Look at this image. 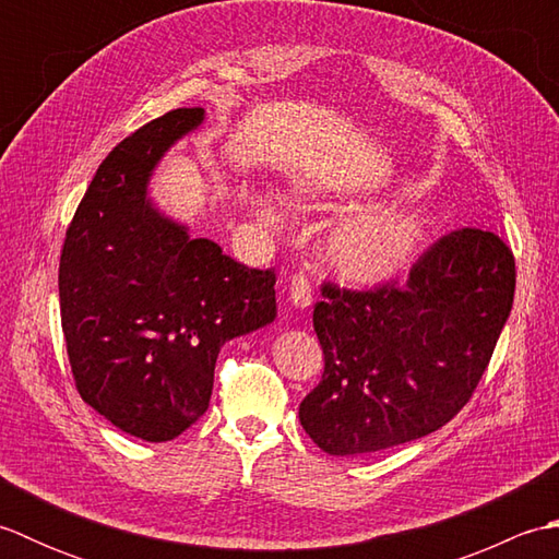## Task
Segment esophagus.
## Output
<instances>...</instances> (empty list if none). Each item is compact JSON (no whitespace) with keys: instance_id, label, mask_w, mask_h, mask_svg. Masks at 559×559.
<instances>
[{"instance_id":"34e87169","label":"esophagus","mask_w":559,"mask_h":559,"mask_svg":"<svg viewBox=\"0 0 559 559\" xmlns=\"http://www.w3.org/2000/svg\"><path fill=\"white\" fill-rule=\"evenodd\" d=\"M288 298L295 307H310L312 305V286H310V278L305 276V273H295L290 278V286H288Z\"/></svg>"}]
</instances>
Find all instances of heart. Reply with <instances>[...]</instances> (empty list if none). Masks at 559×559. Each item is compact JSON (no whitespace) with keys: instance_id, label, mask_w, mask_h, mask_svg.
I'll list each match as a JSON object with an SVG mask.
<instances>
[{"instance_id":"b5f03b06","label":"heart","mask_w":559,"mask_h":559,"mask_svg":"<svg viewBox=\"0 0 559 559\" xmlns=\"http://www.w3.org/2000/svg\"><path fill=\"white\" fill-rule=\"evenodd\" d=\"M261 218H271L266 201H257ZM427 235L423 216L406 209L358 213L341 223L329 240V259L343 278L377 286L401 276L420 254Z\"/></svg>"}]
</instances>
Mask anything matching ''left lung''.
Masks as SVG:
<instances>
[{
  "instance_id": "1",
  "label": "left lung",
  "mask_w": 559,
  "mask_h": 559,
  "mask_svg": "<svg viewBox=\"0 0 559 559\" xmlns=\"http://www.w3.org/2000/svg\"><path fill=\"white\" fill-rule=\"evenodd\" d=\"M514 254L500 235L459 228L370 290L324 281L314 331L324 374L300 423L331 456L413 442L466 406L512 312Z\"/></svg>"
}]
</instances>
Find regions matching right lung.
<instances>
[{
	"label": "right lung",
	"mask_w": 559,
	"mask_h": 559,
	"mask_svg": "<svg viewBox=\"0 0 559 559\" xmlns=\"http://www.w3.org/2000/svg\"><path fill=\"white\" fill-rule=\"evenodd\" d=\"M201 122V108H177L117 144L83 194L59 259L79 394L146 442H168L197 423L223 343L276 317V273L189 237L148 199L163 153Z\"/></svg>",
	"instance_id": "1"
}]
</instances>
